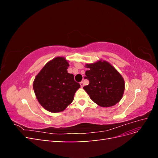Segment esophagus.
Masks as SVG:
<instances>
[{
	"mask_svg": "<svg viewBox=\"0 0 158 158\" xmlns=\"http://www.w3.org/2000/svg\"><path fill=\"white\" fill-rule=\"evenodd\" d=\"M80 85H81V87H83L84 86V82H83V81H82V82H80Z\"/></svg>",
	"mask_w": 158,
	"mask_h": 158,
	"instance_id": "34e87169",
	"label": "esophagus"
}]
</instances>
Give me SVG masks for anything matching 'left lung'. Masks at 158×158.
<instances>
[{
	"label": "left lung",
	"mask_w": 158,
	"mask_h": 158,
	"mask_svg": "<svg viewBox=\"0 0 158 158\" xmlns=\"http://www.w3.org/2000/svg\"><path fill=\"white\" fill-rule=\"evenodd\" d=\"M85 79L89 84L83 88L90 99L98 106L109 107L115 105L122 99L125 91V81L121 74L105 60L85 64Z\"/></svg>",
	"instance_id": "obj_1"
}]
</instances>
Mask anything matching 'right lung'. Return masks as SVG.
<instances>
[{
  "label": "right lung",
  "mask_w": 158,
  "mask_h": 158,
  "mask_svg": "<svg viewBox=\"0 0 158 158\" xmlns=\"http://www.w3.org/2000/svg\"><path fill=\"white\" fill-rule=\"evenodd\" d=\"M69 64L64 57L48 62L35 78L33 88L41 106L52 113L63 111L73 102L80 85L67 72Z\"/></svg>",
  "instance_id": "add662e5"
}]
</instances>
